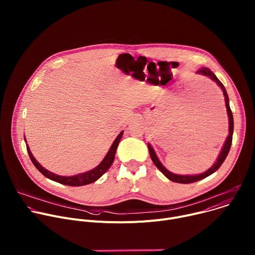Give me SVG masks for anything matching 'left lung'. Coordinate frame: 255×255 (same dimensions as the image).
<instances>
[{
	"instance_id": "obj_1",
	"label": "left lung",
	"mask_w": 255,
	"mask_h": 255,
	"mask_svg": "<svg viewBox=\"0 0 255 255\" xmlns=\"http://www.w3.org/2000/svg\"><path fill=\"white\" fill-rule=\"evenodd\" d=\"M197 74H200V75H203V76H206L208 78H210L211 80H213L218 86H219L221 88V90L223 91V95L225 97V105H226V109H227V114H228V118H229V135L224 143V146L219 154V156H218L217 158V161L212 165V167H210L208 170H206L205 172L201 173V174H195V175H180V174H175V173H172L170 172L169 170H167L163 165L162 163L159 161L155 151L153 150V148L151 147V145L148 143V150H149V153H150V157L153 161V163L155 164V166L168 178L170 179L171 181H174V183H179V184H192V183H195V181H198V180H201L207 176H209L210 174L214 173L216 170L219 169V167L222 165V163L224 162V160L226 159L228 153H229V150H230V147H231V144H232V136H233V129H234V122H233V115H232V112H231V109H230V106H229V98H228V95H227V92H226V89L225 87L223 86V84L218 80V78L213 74V71H211L209 68L207 67H202L201 69H199L197 71Z\"/></svg>"
}]
</instances>
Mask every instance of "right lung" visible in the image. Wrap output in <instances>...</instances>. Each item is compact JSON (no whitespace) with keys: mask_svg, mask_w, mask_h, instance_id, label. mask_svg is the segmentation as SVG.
Listing matches in <instances>:
<instances>
[{"mask_svg":"<svg viewBox=\"0 0 255 255\" xmlns=\"http://www.w3.org/2000/svg\"><path fill=\"white\" fill-rule=\"evenodd\" d=\"M122 136H123V131L116 137L115 141L112 144V146L110 147V149H109L107 155L105 156V158L102 160V162L97 167H95L94 169L89 170L87 172L80 173V174H77V175H71V176H61V175L55 174V173L47 170L46 168H44L37 160L34 158V156L32 155L27 144H26V146H27V151H28V154L30 156L31 161L33 162L35 167L37 168L44 176H46L47 178H49L51 180L56 181V183H59V184L65 185V186L80 187V186H85V185H89V184L94 183V181L99 179L109 168H110V166L112 165V163L115 159V153H116L117 147H118L119 142H120Z\"/></svg>","mask_w":255,"mask_h":255,"instance_id":"obj_1","label":"right lung"}]
</instances>
